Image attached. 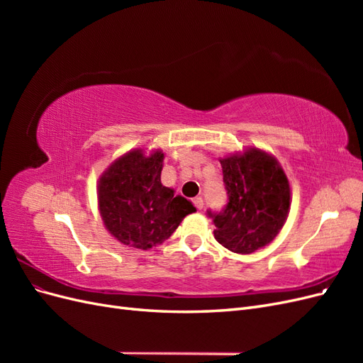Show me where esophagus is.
<instances>
[{"instance_id": "obj_1", "label": "esophagus", "mask_w": 363, "mask_h": 363, "mask_svg": "<svg viewBox=\"0 0 363 363\" xmlns=\"http://www.w3.org/2000/svg\"><path fill=\"white\" fill-rule=\"evenodd\" d=\"M192 203H194V206H195L196 208H199V211H201V208L204 207V201H203L201 196H196V199L192 200Z\"/></svg>"}]
</instances>
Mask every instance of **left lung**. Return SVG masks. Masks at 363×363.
Returning <instances> with one entry per match:
<instances>
[{"label": "left lung", "instance_id": "obj_1", "mask_svg": "<svg viewBox=\"0 0 363 363\" xmlns=\"http://www.w3.org/2000/svg\"><path fill=\"white\" fill-rule=\"evenodd\" d=\"M227 204L207 211L215 224V239L239 255L268 245L288 218L291 191L276 159L251 148L242 156L221 160Z\"/></svg>", "mask_w": 363, "mask_h": 363}]
</instances>
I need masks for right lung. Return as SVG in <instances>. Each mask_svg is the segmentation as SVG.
Here are the masks:
<instances>
[{"instance_id": "add662e5", "label": "right lung", "mask_w": 363, "mask_h": 363, "mask_svg": "<svg viewBox=\"0 0 363 363\" xmlns=\"http://www.w3.org/2000/svg\"><path fill=\"white\" fill-rule=\"evenodd\" d=\"M163 155L139 150L116 160L98 186L104 224L121 244L148 250L168 239L182 219L195 212L183 196L160 182Z\"/></svg>"}]
</instances>
